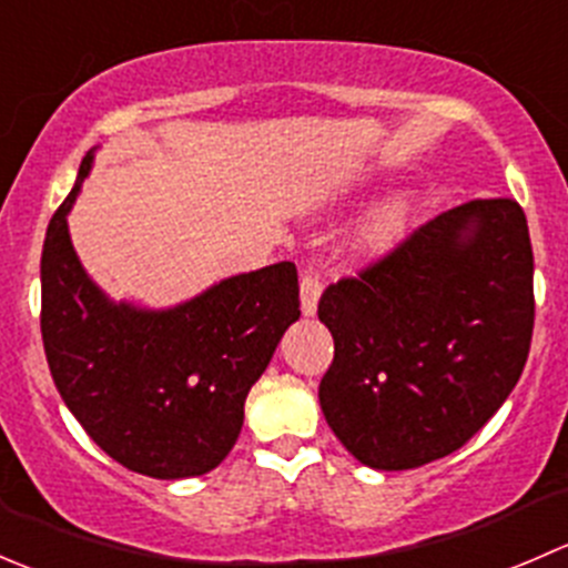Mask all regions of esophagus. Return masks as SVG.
Wrapping results in <instances>:
<instances>
[{"mask_svg":"<svg viewBox=\"0 0 568 568\" xmlns=\"http://www.w3.org/2000/svg\"><path fill=\"white\" fill-rule=\"evenodd\" d=\"M300 294H302V313H305V316H313L321 300V280L313 268H305V272H302Z\"/></svg>","mask_w":568,"mask_h":568,"instance_id":"esophagus-1","label":"esophagus"}]
</instances>
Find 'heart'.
<instances>
[{"instance_id":"1","label":"heart","mask_w":568,"mask_h":568,"mask_svg":"<svg viewBox=\"0 0 568 568\" xmlns=\"http://www.w3.org/2000/svg\"><path fill=\"white\" fill-rule=\"evenodd\" d=\"M412 214V197L409 194H395L376 205L368 214V220L359 225L357 236H354V247L363 255H382V252L393 250L398 239L404 236L406 222Z\"/></svg>"}]
</instances>
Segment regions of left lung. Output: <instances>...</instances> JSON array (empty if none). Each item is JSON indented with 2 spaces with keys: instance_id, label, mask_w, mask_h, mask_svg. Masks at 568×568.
I'll list each match as a JSON object with an SVG mask.
<instances>
[{
  "instance_id": "left-lung-1",
  "label": "left lung",
  "mask_w": 568,
  "mask_h": 568,
  "mask_svg": "<svg viewBox=\"0 0 568 568\" xmlns=\"http://www.w3.org/2000/svg\"><path fill=\"white\" fill-rule=\"evenodd\" d=\"M335 359L321 412L359 464L415 469L495 415L532 337V250L517 200H469L318 302Z\"/></svg>"
}]
</instances>
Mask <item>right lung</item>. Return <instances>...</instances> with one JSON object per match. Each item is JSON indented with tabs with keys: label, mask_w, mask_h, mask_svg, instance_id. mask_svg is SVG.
I'll use <instances>...</instances> for the list:
<instances>
[{
	"label": "right lung",
	"mask_w": 568,
	"mask_h": 568,
	"mask_svg": "<svg viewBox=\"0 0 568 568\" xmlns=\"http://www.w3.org/2000/svg\"><path fill=\"white\" fill-rule=\"evenodd\" d=\"M54 211L40 257V332L51 379L95 445L151 478L205 475L236 445L244 400L300 318L291 261L220 280L194 300L148 311L112 302L68 233L77 194Z\"/></svg>",
	"instance_id": "right-lung-1"
}]
</instances>
